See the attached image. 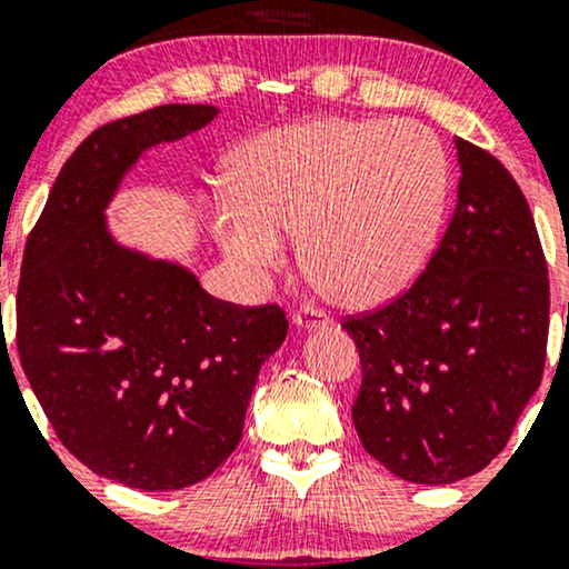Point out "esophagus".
Listing matches in <instances>:
<instances>
[{
	"label": "esophagus",
	"mask_w": 569,
	"mask_h": 569,
	"mask_svg": "<svg viewBox=\"0 0 569 569\" xmlns=\"http://www.w3.org/2000/svg\"><path fill=\"white\" fill-rule=\"evenodd\" d=\"M291 323L297 329H321V326L331 323V318L326 316V310H321V307H299L291 316Z\"/></svg>",
	"instance_id": "esophagus-1"
}]
</instances>
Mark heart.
Returning <instances> with one entry per match:
<instances>
[{
  "instance_id": "1",
  "label": "heart",
  "mask_w": 569,
  "mask_h": 569,
  "mask_svg": "<svg viewBox=\"0 0 569 569\" xmlns=\"http://www.w3.org/2000/svg\"><path fill=\"white\" fill-rule=\"evenodd\" d=\"M447 154L417 122L323 120L276 128L234 158L213 234L240 270L305 262L348 305L403 291L428 262L447 200Z\"/></svg>"
}]
</instances>
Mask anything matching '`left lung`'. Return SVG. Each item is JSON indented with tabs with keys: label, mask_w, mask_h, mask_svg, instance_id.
Returning <instances> with one entry per match:
<instances>
[{
	"label": "left lung",
	"mask_w": 569,
	"mask_h": 569,
	"mask_svg": "<svg viewBox=\"0 0 569 569\" xmlns=\"http://www.w3.org/2000/svg\"><path fill=\"white\" fill-rule=\"evenodd\" d=\"M455 147V213L426 270L388 305L342 321L363 371L358 439L415 485L489 466L546 367L551 293L530 206L487 149Z\"/></svg>",
	"instance_id": "8db88e82"
}]
</instances>
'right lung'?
Returning a JSON list of instances; mask_svg holds the SVG:
<instances>
[{"instance_id": "right-lung-1", "label": "right lung", "mask_w": 569, "mask_h": 569, "mask_svg": "<svg viewBox=\"0 0 569 569\" xmlns=\"http://www.w3.org/2000/svg\"><path fill=\"white\" fill-rule=\"evenodd\" d=\"M213 117L206 103H166L93 130L23 248L26 380L82 466L147 492L198 485L234 452L259 369L289 331L278 305L221 302L184 267L120 248L103 224L143 149Z\"/></svg>"}]
</instances>
